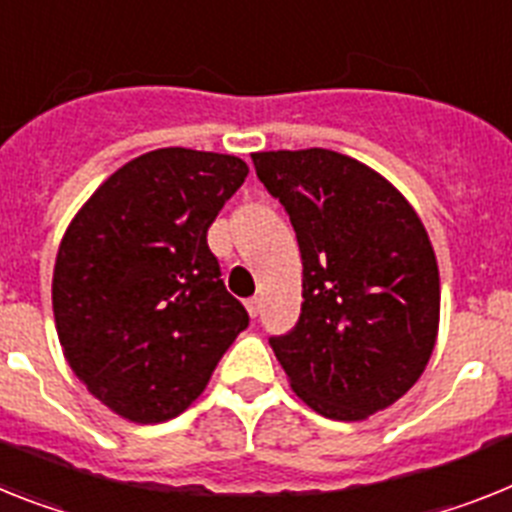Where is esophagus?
Masks as SVG:
<instances>
[{
	"label": "esophagus",
	"instance_id": "1",
	"mask_svg": "<svg viewBox=\"0 0 512 512\" xmlns=\"http://www.w3.org/2000/svg\"><path fill=\"white\" fill-rule=\"evenodd\" d=\"M246 308H248V313H251V318H256L261 313V298L246 300Z\"/></svg>",
	"mask_w": 512,
	"mask_h": 512
}]
</instances>
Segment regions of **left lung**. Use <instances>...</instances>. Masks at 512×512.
I'll return each instance as SVG.
<instances>
[{"label":"left lung","instance_id":"obj_1","mask_svg":"<svg viewBox=\"0 0 512 512\" xmlns=\"http://www.w3.org/2000/svg\"><path fill=\"white\" fill-rule=\"evenodd\" d=\"M251 157L303 256L300 318L269 344L313 412L368 419L419 381L435 349L440 274L430 235L404 194L355 157L321 147Z\"/></svg>","mask_w":512,"mask_h":512}]
</instances>
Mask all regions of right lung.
I'll list each match as a JSON object with an SVG mask.
<instances>
[{
    "instance_id": "right-lung-1",
    "label": "right lung",
    "mask_w": 512,
    "mask_h": 512,
    "mask_svg": "<svg viewBox=\"0 0 512 512\" xmlns=\"http://www.w3.org/2000/svg\"><path fill=\"white\" fill-rule=\"evenodd\" d=\"M246 176L235 155L144 152L69 222L51 282L56 334L74 375L119 417L157 425L186 412L248 326L207 246Z\"/></svg>"
}]
</instances>
